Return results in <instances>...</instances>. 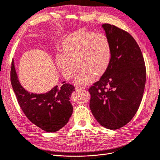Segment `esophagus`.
Instances as JSON below:
<instances>
[{"mask_svg": "<svg viewBox=\"0 0 160 160\" xmlns=\"http://www.w3.org/2000/svg\"><path fill=\"white\" fill-rule=\"evenodd\" d=\"M76 90H85L86 88L82 87V86H76Z\"/></svg>", "mask_w": 160, "mask_h": 160, "instance_id": "esophagus-1", "label": "esophagus"}]
</instances>
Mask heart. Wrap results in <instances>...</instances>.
Instances as JSON below:
<instances>
[{
	"label": "heart",
	"instance_id": "heart-1",
	"mask_svg": "<svg viewBox=\"0 0 160 160\" xmlns=\"http://www.w3.org/2000/svg\"><path fill=\"white\" fill-rule=\"evenodd\" d=\"M62 52L55 61L65 78L75 79L78 85L91 83L95 76H101L107 71L111 60V46L109 38L102 33L78 30L70 33L62 41Z\"/></svg>",
	"mask_w": 160,
	"mask_h": 160
}]
</instances>
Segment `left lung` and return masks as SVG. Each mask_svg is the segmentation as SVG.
I'll return each instance as SVG.
<instances>
[{"mask_svg":"<svg viewBox=\"0 0 160 160\" xmlns=\"http://www.w3.org/2000/svg\"><path fill=\"white\" fill-rule=\"evenodd\" d=\"M111 46V60L102 78L90 88V108L103 127L116 130L137 113L146 83L141 50L128 32L109 23L102 25Z\"/></svg>","mask_w":160,"mask_h":160,"instance_id":"8db88e82","label":"left lung"}]
</instances>
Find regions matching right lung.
I'll return each mask as SVG.
<instances>
[{
	"label": "right lung",
	"instance_id": "obj_1",
	"mask_svg": "<svg viewBox=\"0 0 160 160\" xmlns=\"http://www.w3.org/2000/svg\"><path fill=\"white\" fill-rule=\"evenodd\" d=\"M12 86L22 110L34 125L48 132H55L67 125L72 114L70 101L74 86L62 82L44 93H33L24 89L18 77L14 61L11 64Z\"/></svg>",
	"mask_w": 160,
	"mask_h": 160
}]
</instances>
